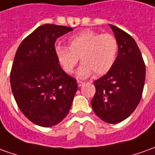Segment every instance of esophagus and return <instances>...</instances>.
Instances as JSON below:
<instances>
[{
	"label": "esophagus",
	"mask_w": 155,
	"mask_h": 155,
	"mask_svg": "<svg viewBox=\"0 0 155 155\" xmlns=\"http://www.w3.org/2000/svg\"><path fill=\"white\" fill-rule=\"evenodd\" d=\"M84 84V82H82V81H78V86L82 87Z\"/></svg>",
	"instance_id": "esophagus-1"
}]
</instances>
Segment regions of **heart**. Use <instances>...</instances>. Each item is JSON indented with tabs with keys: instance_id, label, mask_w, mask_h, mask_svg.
I'll return each instance as SVG.
<instances>
[{
	"instance_id": "1",
	"label": "heart",
	"mask_w": 155,
	"mask_h": 155,
	"mask_svg": "<svg viewBox=\"0 0 155 155\" xmlns=\"http://www.w3.org/2000/svg\"><path fill=\"white\" fill-rule=\"evenodd\" d=\"M68 47L57 45L55 55L58 63L72 74L79 60L83 62L78 71L79 78H87L93 72L96 76L106 74L114 66L118 54V39L110 33L84 30L72 35Z\"/></svg>"
}]
</instances>
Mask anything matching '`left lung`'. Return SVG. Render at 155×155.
<instances>
[{
    "label": "left lung",
    "mask_w": 155,
    "mask_h": 155,
    "mask_svg": "<svg viewBox=\"0 0 155 155\" xmlns=\"http://www.w3.org/2000/svg\"><path fill=\"white\" fill-rule=\"evenodd\" d=\"M119 49L114 66L94 82L95 94L91 104L97 117L108 124H118L132 114L142 97L145 64L134 39L120 28L110 25Z\"/></svg>",
    "instance_id": "left-lung-1"
}]
</instances>
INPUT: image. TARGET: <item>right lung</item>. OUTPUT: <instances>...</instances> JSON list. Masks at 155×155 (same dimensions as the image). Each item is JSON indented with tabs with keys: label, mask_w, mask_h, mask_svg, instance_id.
<instances>
[{
	"label": "right lung",
	"mask_w": 155,
	"mask_h": 155,
	"mask_svg": "<svg viewBox=\"0 0 155 155\" xmlns=\"http://www.w3.org/2000/svg\"><path fill=\"white\" fill-rule=\"evenodd\" d=\"M72 28L54 24L37 27L21 42L10 82L17 106L30 121L41 127L58 124L68 114L78 90L55 55L57 38Z\"/></svg>",
	"instance_id": "obj_1"
}]
</instances>
